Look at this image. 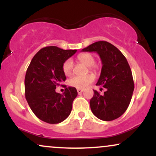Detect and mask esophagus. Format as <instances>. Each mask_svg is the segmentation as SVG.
<instances>
[{
	"label": "esophagus",
	"mask_w": 156,
	"mask_h": 156,
	"mask_svg": "<svg viewBox=\"0 0 156 156\" xmlns=\"http://www.w3.org/2000/svg\"><path fill=\"white\" fill-rule=\"evenodd\" d=\"M77 92H78V94H81V93L83 92V89H77Z\"/></svg>",
	"instance_id": "1"
}]
</instances>
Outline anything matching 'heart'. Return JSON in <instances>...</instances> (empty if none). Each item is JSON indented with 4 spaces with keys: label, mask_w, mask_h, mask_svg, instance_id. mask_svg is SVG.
Here are the masks:
<instances>
[{
    "label": "heart",
    "mask_w": 156,
    "mask_h": 156,
    "mask_svg": "<svg viewBox=\"0 0 156 156\" xmlns=\"http://www.w3.org/2000/svg\"><path fill=\"white\" fill-rule=\"evenodd\" d=\"M78 59L81 63L88 66L89 69L92 72L97 73L99 70V66L96 64L95 57L90 53H83L78 55ZM62 69L64 75L67 76H70L73 73V62L70 58H68L64 62L62 66ZM94 80V77L92 74H88L83 76H75L69 79V85L70 87H75L76 89H83L92 83Z\"/></svg>",
    "instance_id": "1"
}]
</instances>
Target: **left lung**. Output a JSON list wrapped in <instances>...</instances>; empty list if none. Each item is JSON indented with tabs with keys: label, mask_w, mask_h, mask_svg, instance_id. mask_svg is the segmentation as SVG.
<instances>
[{
	"label": "left lung",
	"mask_w": 156,
	"mask_h": 156,
	"mask_svg": "<svg viewBox=\"0 0 156 156\" xmlns=\"http://www.w3.org/2000/svg\"><path fill=\"white\" fill-rule=\"evenodd\" d=\"M83 52H97L103 67L97 86L103 94L94 90L90 108L94 115L103 121L117 119L125 112L131 101L134 83L126 58L118 48L105 41H98L83 48Z\"/></svg>",
	"instance_id": "8db88e82"
}]
</instances>
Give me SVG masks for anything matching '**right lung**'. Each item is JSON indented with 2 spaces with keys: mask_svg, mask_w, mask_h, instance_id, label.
<instances>
[{
  "mask_svg": "<svg viewBox=\"0 0 156 156\" xmlns=\"http://www.w3.org/2000/svg\"><path fill=\"white\" fill-rule=\"evenodd\" d=\"M76 51L48 46L32 58L25 77V96L32 112L41 120L57 124L70 114L73 102L78 95L76 89L67 87L63 94L55 89L66 80L64 62Z\"/></svg>",
  "mask_w": 156,
  "mask_h": 156,
  "instance_id": "add662e5",
  "label": "right lung"
}]
</instances>
